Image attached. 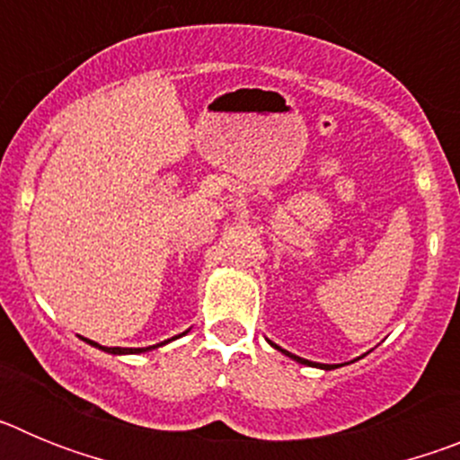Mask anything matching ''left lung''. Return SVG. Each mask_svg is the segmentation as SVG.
I'll list each match as a JSON object with an SVG mask.
<instances>
[{
	"mask_svg": "<svg viewBox=\"0 0 460 460\" xmlns=\"http://www.w3.org/2000/svg\"><path fill=\"white\" fill-rule=\"evenodd\" d=\"M274 348H276V350H280L279 345H274ZM280 352H286V350H280ZM286 355H288V357H292V359H296V361H302V364H308V367H318V364H311V361L302 359V357H295V355H290V352H286ZM323 368H332V367H329V364H324Z\"/></svg>",
	"mask_w": 460,
	"mask_h": 460,
	"instance_id": "8db88e82",
	"label": "left lung"
}]
</instances>
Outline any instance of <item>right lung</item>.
Here are the masks:
<instances>
[{
    "mask_svg": "<svg viewBox=\"0 0 460 460\" xmlns=\"http://www.w3.org/2000/svg\"><path fill=\"white\" fill-rule=\"evenodd\" d=\"M87 343H92V341H87ZM164 343H168V341H164ZM92 345H96V348H101V350H105V352H112V355H128V352H147L149 350V348H103V345H99V343H92ZM152 348H156V345H152Z\"/></svg>",
    "mask_w": 460,
    "mask_h": 460,
    "instance_id": "1",
    "label": "right lung"
}]
</instances>
